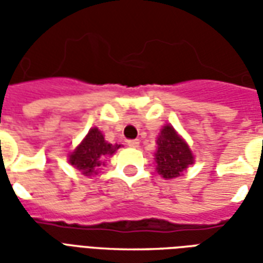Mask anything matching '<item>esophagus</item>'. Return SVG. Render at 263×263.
<instances>
[{
	"mask_svg": "<svg viewBox=\"0 0 263 263\" xmlns=\"http://www.w3.org/2000/svg\"><path fill=\"white\" fill-rule=\"evenodd\" d=\"M126 145L129 146V148H138L139 146V139H129Z\"/></svg>",
	"mask_w": 263,
	"mask_h": 263,
	"instance_id": "34e87169",
	"label": "esophagus"
}]
</instances>
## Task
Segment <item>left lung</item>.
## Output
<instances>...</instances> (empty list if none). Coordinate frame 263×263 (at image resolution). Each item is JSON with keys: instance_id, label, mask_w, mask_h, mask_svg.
<instances>
[{"instance_id": "obj_1", "label": "left lung", "mask_w": 263, "mask_h": 263, "mask_svg": "<svg viewBox=\"0 0 263 263\" xmlns=\"http://www.w3.org/2000/svg\"><path fill=\"white\" fill-rule=\"evenodd\" d=\"M156 142V171L165 179H175L180 176L183 171L193 165L194 158L192 151L171 125L163 126Z\"/></svg>"}]
</instances>
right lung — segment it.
<instances>
[{
    "mask_svg": "<svg viewBox=\"0 0 263 263\" xmlns=\"http://www.w3.org/2000/svg\"><path fill=\"white\" fill-rule=\"evenodd\" d=\"M120 148V145H112L104 139L103 134L97 128H91L83 142L69 156V162L76 169L83 172V175L90 176L97 173L104 165L105 156L112 155Z\"/></svg>",
    "mask_w": 263,
    "mask_h": 263,
    "instance_id": "obj_1",
    "label": "right lung"
}]
</instances>
